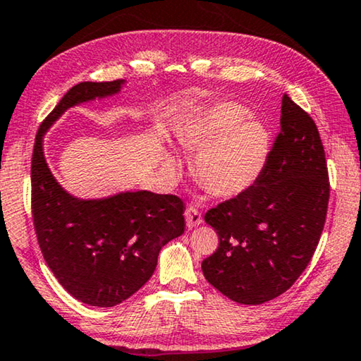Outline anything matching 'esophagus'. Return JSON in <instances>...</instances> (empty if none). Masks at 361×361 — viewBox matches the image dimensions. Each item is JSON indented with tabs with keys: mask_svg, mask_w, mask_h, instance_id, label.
<instances>
[{
	"mask_svg": "<svg viewBox=\"0 0 361 361\" xmlns=\"http://www.w3.org/2000/svg\"><path fill=\"white\" fill-rule=\"evenodd\" d=\"M184 214H185V223H187L188 227H190V229H192V227H198L200 224L203 223L202 213H200L195 207H188Z\"/></svg>",
	"mask_w": 361,
	"mask_h": 361,
	"instance_id": "esophagus-1",
	"label": "esophagus"
}]
</instances>
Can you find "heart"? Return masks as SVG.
Returning a JSON list of instances; mask_svg holds the SVG:
<instances>
[{"label":"heart","instance_id":"1","mask_svg":"<svg viewBox=\"0 0 361 361\" xmlns=\"http://www.w3.org/2000/svg\"><path fill=\"white\" fill-rule=\"evenodd\" d=\"M248 116L250 111L242 104L218 103L190 121L182 132V145L197 153L193 177L214 197L234 198L247 192L268 163L269 132ZM164 169L176 174L177 158L166 157Z\"/></svg>","mask_w":361,"mask_h":361}]
</instances>
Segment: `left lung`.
Listing matches in <instances>:
<instances>
[{
	"label": "left lung",
	"mask_w": 361,
	"mask_h": 361,
	"mask_svg": "<svg viewBox=\"0 0 361 361\" xmlns=\"http://www.w3.org/2000/svg\"><path fill=\"white\" fill-rule=\"evenodd\" d=\"M328 202V164L318 127L284 95L281 132L259 179L204 214L219 237V247L202 263L207 281L237 303L279 297L312 259Z\"/></svg>",
	"instance_id": "left-lung-1"
}]
</instances>
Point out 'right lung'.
Instances as JSON below:
<instances>
[{
    "mask_svg": "<svg viewBox=\"0 0 361 361\" xmlns=\"http://www.w3.org/2000/svg\"><path fill=\"white\" fill-rule=\"evenodd\" d=\"M124 80L80 82L37 132L32 153V216L38 245L59 284L92 307H114L154 273L159 250L184 234V202L138 190L98 200L72 197L49 171L43 135L79 103L119 93Z\"/></svg>",
    "mask_w": 361,
    "mask_h": 361,
    "instance_id": "1",
    "label": "right lung"
}]
</instances>
